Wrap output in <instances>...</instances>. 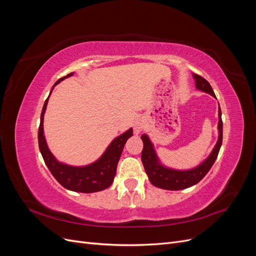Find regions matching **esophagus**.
<instances>
[{
    "mask_svg": "<svg viewBox=\"0 0 256 256\" xmlns=\"http://www.w3.org/2000/svg\"><path fill=\"white\" fill-rule=\"evenodd\" d=\"M143 127H144V124H143L142 120H136V122H134V131H136V134L140 132V131L143 129Z\"/></svg>",
    "mask_w": 256,
    "mask_h": 256,
    "instance_id": "34e87169",
    "label": "esophagus"
}]
</instances>
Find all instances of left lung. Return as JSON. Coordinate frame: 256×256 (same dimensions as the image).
<instances>
[{"label":"left lung","mask_w":256,"mask_h":256,"mask_svg":"<svg viewBox=\"0 0 256 256\" xmlns=\"http://www.w3.org/2000/svg\"><path fill=\"white\" fill-rule=\"evenodd\" d=\"M193 76H194L196 79V85L198 90H200L202 92H205L207 94L216 97L210 84H209L207 80H205L203 76H200L196 74H193ZM218 129H219L218 142H216L212 154H209V157L205 161H203L198 166L192 170H188V171H177V170L168 168L162 166L158 160L156 152H154V146L150 141L148 136L146 134H143L141 136L143 141V150L141 154V159L143 162L145 172L147 175H148L150 182L154 186H156V187L161 189L182 190V189L189 188L191 186L198 184L200 180H202L203 177L209 172V170L212 168V164H214L216 157H218L220 147L222 145L223 125H222L220 106H219Z\"/></svg>","instance_id":"left-lung-1"}]
</instances>
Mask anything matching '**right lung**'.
Returning <instances> with one entry per match:
<instances>
[{
  "instance_id": "add662e5",
  "label": "right lung",
  "mask_w": 256,
  "mask_h": 256,
  "mask_svg": "<svg viewBox=\"0 0 256 256\" xmlns=\"http://www.w3.org/2000/svg\"><path fill=\"white\" fill-rule=\"evenodd\" d=\"M72 74L74 72L68 74L63 78H60L53 85V88L62 80ZM53 88L51 92L53 90ZM48 99L49 97L46 99L40 115V129H38V145H40V150L44 160V164H47L54 178L64 188L76 192L92 193L102 191L110 187L114 180L116 168H118L124 146H125L128 138L134 134L132 129H129L126 132L114 138L104 154L94 164L86 166H70L60 164V162L53 157V154L49 150L44 136V114L48 104Z\"/></svg>"
}]
</instances>
